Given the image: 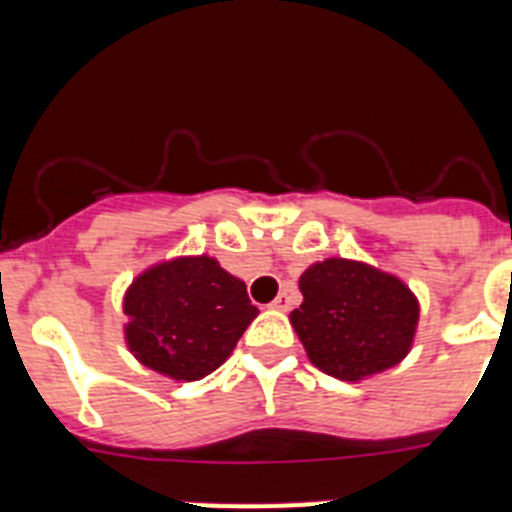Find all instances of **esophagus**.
<instances>
[{
  "instance_id": "esophagus-1",
  "label": "esophagus",
  "mask_w": 512,
  "mask_h": 512,
  "mask_svg": "<svg viewBox=\"0 0 512 512\" xmlns=\"http://www.w3.org/2000/svg\"><path fill=\"white\" fill-rule=\"evenodd\" d=\"M271 307H274V310H289V307H292V292H289V289L279 292L277 300L271 302Z\"/></svg>"
}]
</instances>
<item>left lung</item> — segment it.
Masks as SVG:
<instances>
[{
    "instance_id": "8db88e82",
    "label": "left lung",
    "mask_w": 512,
    "mask_h": 512,
    "mask_svg": "<svg viewBox=\"0 0 512 512\" xmlns=\"http://www.w3.org/2000/svg\"><path fill=\"white\" fill-rule=\"evenodd\" d=\"M302 305L292 325L320 372L356 382L405 359L418 325V302L400 279L359 264L328 259L300 277Z\"/></svg>"
}]
</instances>
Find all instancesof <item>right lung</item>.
Listing matches in <instances>:
<instances>
[{
    "label": "right lung",
    "instance_id": "obj_1",
    "mask_svg": "<svg viewBox=\"0 0 512 512\" xmlns=\"http://www.w3.org/2000/svg\"><path fill=\"white\" fill-rule=\"evenodd\" d=\"M256 312L246 284L215 259H176L148 269L128 289L125 336L140 364L194 382L233 354Z\"/></svg>",
    "mask_w": 512,
    "mask_h": 512
}]
</instances>
